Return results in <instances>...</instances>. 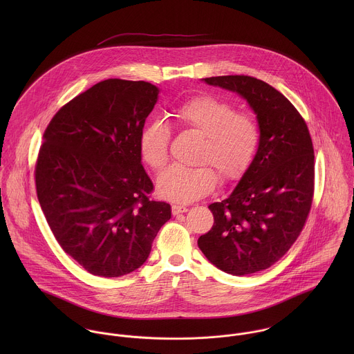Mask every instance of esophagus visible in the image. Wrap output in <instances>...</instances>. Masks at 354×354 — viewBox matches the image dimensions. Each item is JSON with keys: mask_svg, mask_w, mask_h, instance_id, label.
Listing matches in <instances>:
<instances>
[{"mask_svg": "<svg viewBox=\"0 0 354 354\" xmlns=\"http://www.w3.org/2000/svg\"><path fill=\"white\" fill-rule=\"evenodd\" d=\"M187 211H188V208L185 205H178V204L171 205L173 215H178V214H183V212H187Z\"/></svg>", "mask_w": 354, "mask_h": 354, "instance_id": "esophagus-1", "label": "esophagus"}]
</instances>
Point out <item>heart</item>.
<instances>
[{
	"mask_svg": "<svg viewBox=\"0 0 354 354\" xmlns=\"http://www.w3.org/2000/svg\"><path fill=\"white\" fill-rule=\"evenodd\" d=\"M177 125L203 138L196 162L216 169L222 181L237 180L251 165L259 145V127L248 114H237L229 102L204 95L174 110ZM170 127L162 118L149 121L139 140L143 160L152 170L165 167L169 158ZM216 185L215 173L207 167L171 166L156 181L158 194L176 203H189L208 195Z\"/></svg>",
	"mask_w": 354,
	"mask_h": 354,
	"instance_id": "1",
	"label": "heart"
}]
</instances>
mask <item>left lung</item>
Listing matches in <instances>:
<instances>
[{
	"label": "left lung",
	"instance_id": "obj_1",
	"mask_svg": "<svg viewBox=\"0 0 354 354\" xmlns=\"http://www.w3.org/2000/svg\"><path fill=\"white\" fill-rule=\"evenodd\" d=\"M202 80L244 98L257 120L252 162L226 199L208 205L214 225L198 240L215 267L248 275L278 261L303 230L313 195L312 140L296 107L270 84L244 75Z\"/></svg>",
	"mask_w": 354,
	"mask_h": 354
}]
</instances>
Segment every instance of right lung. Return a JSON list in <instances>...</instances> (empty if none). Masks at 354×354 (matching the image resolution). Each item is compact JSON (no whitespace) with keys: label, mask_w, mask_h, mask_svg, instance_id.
<instances>
[{"label":"right lung","mask_w":354,"mask_h":354,"mask_svg":"<svg viewBox=\"0 0 354 354\" xmlns=\"http://www.w3.org/2000/svg\"><path fill=\"white\" fill-rule=\"evenodd\" d=\"M159 88L107 79L53 117L35 166L38 201L61 248L93 275L142 267L171 207L149 199L139 149Z\"/></svg>","instance_id":"obj_1"}]
</instances>
